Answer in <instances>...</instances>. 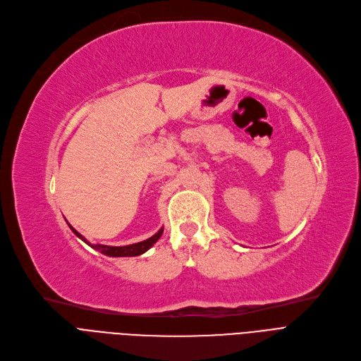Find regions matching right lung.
Instances as JSON below:
<instances>
[{"label":"right lung","instance_id":"1","mask_svg":"<svg viewBox=\"0 0 361 361\" xmlns=\"http://www.w3.org/2000/svg\"><path fill=\"white\" fill-rule=\"evenodd\" d=\"M70 226V228L73 230V233L74 235L77 236V238H80L82 242H86L89 246H92L93 249H96V250H99L100 253H103V255H106V257H116V258H119V257H138V255H141V253H144V252H147L148 249H150L159 239H160V236L163 235V227L156 233L154 236H152V238H148L147 240H142V242H138V243H133V245H126V246H108V245H93V243H90L89 240H86V238H82L80 233L71 226V224H68Z\"/></svg>","mask_w":361,"mask_h":361}]
</instances>
